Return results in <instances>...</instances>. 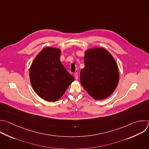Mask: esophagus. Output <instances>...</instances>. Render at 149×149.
<instances>
[{"label":"esophagus","mask_w":149,"mask_h":149,"mask_svg":"<svg viewBox=\"0 0 149 149\" xmlns=\"http://www.w3.org/2000/svg\"><path fill=\"white\" fill-rule=\"evenodd\" d=\"M74 77H75V78L76 79H78V73H77V72H75V73H74Z\"/></svg>","instance_id":"1"}]
</instances>
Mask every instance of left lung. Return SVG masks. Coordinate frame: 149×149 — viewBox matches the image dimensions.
Wrapping results in <instances>:
<instances>
[{
	"mask_svg": "<svg viewBox=\"0 0 149 149\" xmlns=\"http://www.w3.org/2000/svg\"><path fill=\"white\" fill-rule=\"evenodd\" d=\"M85 67L80 81L86 91L96 100L111 95L119 81V71L112 56L104 48L89 49L84 57Z\"/></svg>",
	"mask_w": 149,
	"mask_h": 149,
	"instance_id": "8db88e82",
	"label": "left lung"
}]
</instances>
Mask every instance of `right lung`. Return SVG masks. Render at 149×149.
I'll use <instances>...</instances> for the list:
<instances>
[{
	"label": "right lung",
	"instance_id": "1",
	"mask_svg": "<svg viewBox=\"0 0 149 149\" xmlns=\"http://www.w3.org/2000/svg\"><path fill=\"white\" fill-rule=\"evenodd\" d=\"M60 54L58 48H45L36 57L30 68L33 89L48 102L58 101L74 81L61 63Z\"/></svg>",
	"mask_w": 149,
	"mask_h": 149
}]
</instances>
